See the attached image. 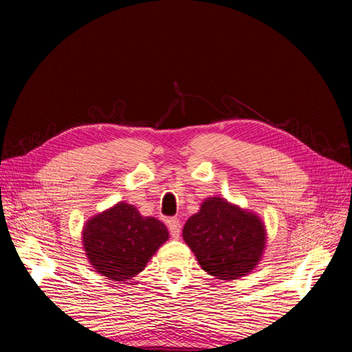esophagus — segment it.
Segmentation results:
<instances>
[{"label":"esophagus","instance_id":"obj_1","mask_svg":"<svg viewBox=\"0 0 352 352\" xmlns=\"http://www.w3.org/2000/svg\"><path fill=\"white\" fill-rule=\"evenodd\" d=\"M168 228L170 231V236L172 237H175V239H178V237H180V233H182L180 220H178V219H169L168 220Z\"/></svg>","mask_w":352,"mask_h":352}]
</instances>
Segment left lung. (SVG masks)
<instances>
[{
    "instance_id": "1",
    "label": "left lung",
    "mask_w": 352,
    "mask_h": 352,
    "mask_svg": "<svg viewBox=\"0 0 352 352\" xmlns=\"http://www.w3.org/2000/svg\"><path fill=\"white\" fill-rule=\"evenodd\" d=\"M183 239L208 275L230 281L248 275L258 265L267 233L254 212L222 197H208L184 223Z\"/></svg>"
}]
</instances>
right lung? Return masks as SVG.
<instances>
[{"mask_svg":"<svg viewBox=\"0 0 352 352\" xmlns=\"http://www.w3.org/2000/svg\"><path fill=\"white\" fill-rule=\"evenodd\" d=\"M169 239L155 217H142L133 205L119 201L83 226V250L94 270L110 281H127L144 270L148 259Z\"/></svg>","mask_w":352,"mask_h":352,"instance_id":"obj_1","label":"right lung"}]
</instances>
